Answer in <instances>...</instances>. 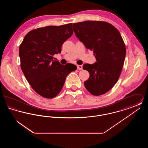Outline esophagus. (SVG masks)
Wrapping results in <instances>:
<instances>
[{"label": "esophagus", "mask_w": 148, "mask_h": 148, "mask_svg": "<svg viewBox=\"0 0 148 148\" xmlns=\"http://www.w3.org/2000/svg\"><path fill=\"white\" fill-rule=\"evenodd\" d=\"M77 69L78 70H82L83 69V66L81 65H77Z\"/></svg>", "instance_id": "esophagus-1"}]
</instances>
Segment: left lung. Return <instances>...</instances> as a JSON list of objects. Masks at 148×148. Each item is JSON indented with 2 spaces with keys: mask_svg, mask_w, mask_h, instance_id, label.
Wrapping results in <instances>:
<instances>
[{
  "mask_svg": "<svg viewBox=\"0 0 148 148\" xmlns=\"http://www.w3.org/2000/svg\"><path fill=\"white\" fill-rule=\"evenodd\" d=\"M73 28L79 40L93 51L97 60L83 65L90 74L85 87L94 95L105 94L118 80L124 63L126 48L119 32L105 21L79 22Z\"/></svg>",
  "mask_w": 148,
  "mask_h": 148,
  "instance_id": "1",
  "label": "left lung"
}]
</instances>
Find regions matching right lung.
Segmentation results:
<instances>
[{"label":"right lung","mask_w":148,"mask_h":148,"mask_svg":"<svg viewBox=\"0 0 148 148\" xmlns=\"http://www.w3.org/2000/svg\"><path fill=\"white\" fill-rule=\"evenodd\" d=\"M72 23L48 26L29 32L19 47L21 65L32 88L42 97L53 98L60 92L66 76L75 71L69 69L54 59L62 46L73 35Z\"/></svg>","instance_id":"right-lung-1"}]
</instances>
